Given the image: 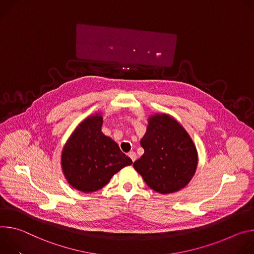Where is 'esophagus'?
<instances>
[{"label": "esophagus", "instance_id": "34e87169", "mask_svg": "<svg viewBox=\"0 0 254 254\" xmlns=\"http://www.w3.org/2000/svg\"><path fill=\"white\" fill-rule=\"evenodd\" d=\"M128 156L131 158V160L134 162L135 161V159H136V157H137V155H136V153L134 152V151H131V152H129L128 153Z\"/></svg>", "mask_w": 254, "mask_h": 254}]
</instances>
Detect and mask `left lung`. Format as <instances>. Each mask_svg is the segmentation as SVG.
Returning <instances> with one entry per match:
<instances>
[{
	"mask_svg": "<svg viewBox=\"0 0 254 254\" xmlns=\"http://www.w3.org/2000/svg\"><path fill=\"white\" fill-rule=\"evenodd\" d=\"M140 144L144 153L133 166L149 188L171 193L190 183L196 170L198 154L190 135L173 117L152 116Z\"/></svg>",
	"mask_w": 254,
	"mask_h": 254,
	"instance_id": "1",
	"label": "left lung"
}]
</instances>
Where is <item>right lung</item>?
<instances>
[{
    "mask_svg": "<svg viewBox=\"0 0 254 254\" xmlns=\"http://www.w3.org/2000/svg\"><path fill=\"white\" fill-rule=\"evenodd\" d=\"M99 114L82 121L64 147L62 165L68 183L83 192L96 191L132 160L103 134Z\"/></svg>",
    "mask_w": 254,
    "mask_h": 254,
    "instance_id": "obj_1",
    "label": "right lung"
}]
</instances>
